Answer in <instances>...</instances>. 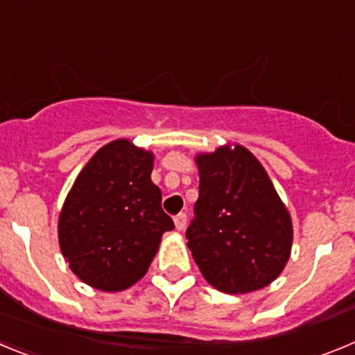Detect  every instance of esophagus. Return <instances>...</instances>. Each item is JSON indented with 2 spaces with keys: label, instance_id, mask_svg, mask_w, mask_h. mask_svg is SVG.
<instances>
[{
  "label": "esophagus",
  "instance_id": "obj_1",
  "mask_svg": "<svg viewBox=\"0 0 355 355\" xmlns=\"http://www.w3.org/2000/svg\"><path fill=\"white\" fill-rule=\"evenodd\" d=\"M174 225L178 231H183V229L187 227V215H184V213H178V215L174 216Z\"/></svg>",
  "mask_w": 355,
  "mask_h": 355
}]
</instances>
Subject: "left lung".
<instances>
[{"instance_id":"8db88e82","label":"left lung","mask_w":355,"mask_h":355,"mask_svg":"<svg viewBox=\"0 0 355 355\" xmlns=\"http://www.w3.org/2000/svg\"><path fill=\"white\" fill-rule=\"evenodd\" d=\"M199 199L187 229L202 277L222 293L268 286L291 254L293 224L259 159L240 144L196 156Z\"/></svg>"}]
</instances>
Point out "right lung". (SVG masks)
Returning a JSON list of instances; mask_svg holds the SVG:
<instances>
[{
    "instance_id": "right-lung-1",
    "label": "right lung",
    "mask_w": 355,
    "mask_h": 355,
    "mask_svg": "<svg viewBox=\"0 0 355 355\" xmlns=\"http://www.w3.org/2000/svg\"><path fill=\"white\" fill-rule=\"evenodd\" d=\"M155 155L131 140L106 144L87 162L58 216V241L69 268L85 284L122 291L139 283L165 231L162 190L150 181Z\"/></svg>"
}]
</instances>
